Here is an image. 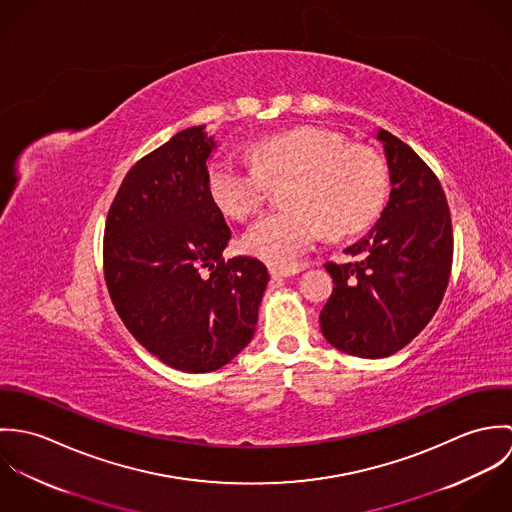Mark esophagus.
<instances>
[{"instance_id":"esophagus-1","label":"esophagus","mask_w":512,"mask_h":512,"mask_svg":"<svg viewBox=\"0 0 512 512\" xmlns=\"http://www.w3.org/2000/svg\"><path fill=\"white\" fill-rule=\"evenodd\" d=\"M299 270L297 268H290V270H284V268H272L270 270V274H272V278L276 280V278H290V276H295Z\"/></svg>"}]
</instances>
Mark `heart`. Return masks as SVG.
Segmentation results:
<instances>
[{
  "label": "heart",
  "instance_id": "obj_1",
  "mask_svg": "<svg viewBox=\"0 0 512 512\" xmlns=\"http://www.w3.org/2000/svg\"><path fill=\"white\" fill-rule=\"evenodd\" d=\"M254 165L220 157L209 169V193L220 211L246 219L264 201L268 183L290 179L286 211L264 215L242 238L246 252L293 268L325 228L349 236L366 228L386 197V169L374 149L349 146L335 132L299 128L256 142Z\"/></svg>",
  "mask_w": 512,
  "mask_h": 512
}]
</instances>
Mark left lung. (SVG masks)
<instances>
[{"label": "left lung", "instance_id": "left-lung-1", "mask_svg": "<svg viewBox=\"0 0 512 512\" xmlns=\"http://www.w3.org/2000/svg\"><path fill=\"white\" fill-rule=\"evenodd\" d=\"M382 142L390 177L388 203L345 254L355 262L325 268L333 293L321 309L323 337L361 359L404 349L434 317L449 282L453 234L445 193L420 155L386 130Z\"/></svg>", "mask_w": 512, "mask_h": 512}]
</instances>
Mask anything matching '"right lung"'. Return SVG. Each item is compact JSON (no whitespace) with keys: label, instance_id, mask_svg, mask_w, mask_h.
Here are the masks:
<instances>
[{"label":"right lung","instance_id":"obj_1","mask_svg":"<svg viewBox=\"0 0 512 512\" xmlns=\"http://www.w3.org/2000/svg\"><path fill=\"white\" fill-rule=\"evenodd\" d=\"M215 138L175 134L124 177L104 228V278L140 345L183 372L230 363L254 337L268 268L222 258L230 228L209 193Z\"/></svg>","mask_w":512,"mask_h":512}]
</instances>
